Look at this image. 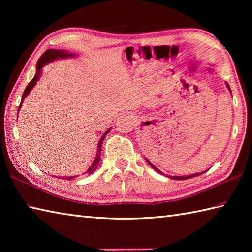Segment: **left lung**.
I'll list each match as a JSON object with an SVG mask.
<instances>
[{
  "label": "left lung",
  "instance_id": "8db88e82",
  "mask_svg": "<svg viewBox=\"0 0 252 252\" xmlns=\"http://www.w3.org/2000/svg\"><path fill=\"white\" fill-rule=\"evenodd\" d=\"M228 85V88H229V90H230V87H229V84H227ZM147 162H148V163L149 164H150L151 165V167L153 168V169H155V170H157V171L158 172H160V173H162L161 171H160V170L159 169H157L156 167H155V165H153L152 163H151V162L150 161H148L147 160ZM203 173V172H202ZM199 174H201V173H195V174H191V176H183V177H171L172 179H174V180H185V179H190V178H193V177H197V176H199Z\"/></svg>",
  "mask_w": 252,
  "mask_h": 252
}]
</instances>
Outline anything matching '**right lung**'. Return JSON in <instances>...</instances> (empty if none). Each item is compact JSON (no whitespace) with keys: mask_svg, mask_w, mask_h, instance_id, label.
Masks as SVG:
<instances>
[{"mask_svg":"<svg viewBox=\"0 0 252 252\" xmlns=\"http://www.w3.org/2000/svg\"><path fill=\"white\" fill-rule=\"evenodd\" d=\"M67 57H74V54L73 53H67V52H65V51H62V50H53V49H49V50H46L45 52L41 55V58L39 59V61H37V63H36V73H35V75H34V78L32 79V81L31 82H30L29 84H28V87L25 88V90H24V92H23V95H22V101H21V103H20V106H21V104H22V102H23V100H24V97L27 96L28 94H29V92L32 90L33 89V87L34 85L36 84V82H37V80H39V78H40V75H41V72H42V67H43L45 64H48L49 62H51V61H53V60H55V59H64V58H67ZM19 106V108H20ZM110 132V130H108L105 132V133L102 135V138H101V140H100V142H99V146H97V155H96V158H95V160H94V162H93V164L91 165L90 167V169L88 170L87 172V174H92L93 172L95 171L96 170V168H97V165H99V163H100V156H101V147H102V142H103V140H104V138H105V135L108 134ZM73 178H75V177H67L66 179H73Z\"/></svg>","mask_w":252,"mask_h":252,"instance_id":"obj_1","label":"right lung"}]
</instances>
